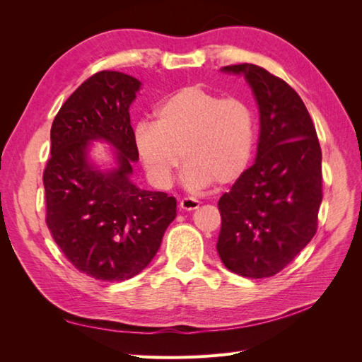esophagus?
<instances>
[{
	"instance_id": "34e87169",
	"label": "esophagus",
	"mask_w": 362,
	"mask_h": 362,
	"mask_svg": "<svg viewBox=\"0 0 362 362\" xmlns=\"http://www.w3.org/2000/svg\"><path fill=\"white\" fill-rule=\"evenodd\" d=\"M199 205H201L199 201H196L193 198H184L180 202V208H181V210H185V211L196 210V208H199Z\"/></svg>"
}]
</instances>
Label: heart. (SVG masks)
I'll return each instance as SVG.
<instances>
[{
	"instance_id": "b5f03b06",
	"label": "heart",
	"mask_w": 362,
	"mask_h": 362,
	"mask_svg": "<svg viewBox=\"0 0 362 362\" xmlns=\"http://www.w3.org/2000/svg\"><path fill=\"white\" fill-rule=\"evenodd\" d=\"M139 156L151 178L168 185L182 163L190 187L229 185L249 169L257 145V120L249 103L187 86L156 110V124L134 131Z\"/></svg>"
}]
</instances>
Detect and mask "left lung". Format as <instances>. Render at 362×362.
I'll return each instance as SVG.
<instances>
[{
  "label": "left lung",
  "instance_id": "left-lung-1",
  "mask_svg": "<svg viewBox=\"0 0 362 362\" xmlns=\"http://www.w3.org/2000/svg\"><path fill=\"white\" fill-rule=\"evenodd\" d=\"M243 74L259 110L257 160L218 199L217 252L226 269L269 278L311 242L322 204V149L315 127L293 87L257 64H231Z\"/></svg>",
  "mask_w": 362,
  "mask_h": 362
}]
</instances>
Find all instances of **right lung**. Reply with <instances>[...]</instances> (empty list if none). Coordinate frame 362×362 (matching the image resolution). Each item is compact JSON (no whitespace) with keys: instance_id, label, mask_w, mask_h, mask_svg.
<instances>
[{"instance_id":"add662e5","label":"right lung","mask_w":362,"mask_h":362,"mask_svg":"<svg viewBox=\"0 0 362 362\" xmlns=\"http://www.w3.org/2000/svg\"><path fill=\"white\" fill-rule=\"evenodd\" d=\"M140 81L117 71L87 78L62 105L51 127V157L43 170L47 225L71 264L100 281L136 276L156 257L177 199L131 182L139 160L129 105ZM117 149L118 168L88 163L90 141Z\"/></svg>"}]
</instances>
